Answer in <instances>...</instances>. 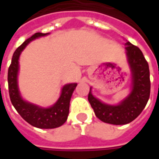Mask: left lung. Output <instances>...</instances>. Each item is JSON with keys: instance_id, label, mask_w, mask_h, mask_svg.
<instances>
[{"instance_id": "obj_1", "label": "left lung", "mask_w": 159, "mask_h": 159, "mask_svg": "<svg viewBox=\"0 0 159 159\" xmlns=\"http://www.w3.org/2000/svg\"><path fill=\"white\" fill-rule=\"evenodd\" d=\"M127 61L132 72V90L129 95L118 105H109L89 94V102L95 116L102 122L112 125H125L135 119L143 111L150 94V80L149 64L141 49L125 43Z\"/></svg>"}]
</instances>
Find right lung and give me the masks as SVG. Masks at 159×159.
<instances>
[{"label": "right lung", "instance_id": "add662e5", "mask_svg": "<svg viewBox=\"0 0 159 159\" xmlns=\"http://www.w3.org/2000/svg\"><path fill=\"white\" fill-rule=\"evenodd\" d=\"M48 34L36 33L25 40L13 54L11 64L8 70V84L10 101L16 111L30 125L38 128L50 129L61 126L67 120L71 95L77 87V83L66 84L62 89V93L57 102L49 108H41L22 99L17 86V73L19 70V56L28 43Z\"/></svg>", "mask_w": 159, "mask_h": 159}]
</instances>
